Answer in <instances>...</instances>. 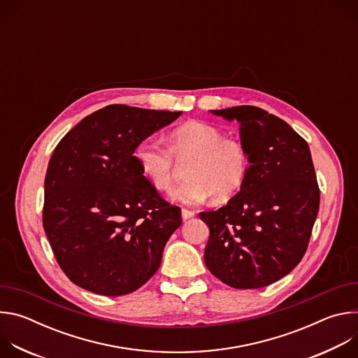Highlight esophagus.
<instances>
[{"label": "esophagus", "mask_w": 358, "mask_h": 358, "mask_svg": "<svg viewBox=\"0 0 358 358\" xmlns=\"http://www.w3.org/2000/svg\"><path fill=\"white\" fill-rule=\"evenodd\" d=\"M194 215H195V213H194V211H191V210H187V208H182V210H181V217H182V220H184V221H187V220L192 218Z\"/></svg>", "instance_id": "obj_1"}]
</instances>
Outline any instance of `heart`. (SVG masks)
I'll list each match as a JSON object with an SVG mask.
<instances>
[{
  "label": "heart",
  "mask_w": 358,
  "mask_h": 358,
  "mask_svg": "<svg viewBox=\"0 0 358 358\" xmlns=\"http://www.w3.org/2000/svg\"><path fill=\"white\" fill-rule=\"evenodd\" d=\"M169 148L156 138L143 140L134 157L145 180L159 191H169L185 164L187 176L170 192L171 201L181 206H198L214 195L232 198L245 184L250 159L246 145L236 137H225L208 123L192 120L176 127L167 136Z\"/></svg>",
  "instance_id": "b5f03b06"
}]
</instances>
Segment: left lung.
I'll use <instances>...</instances> for the list:
<instances>
[{
	"label": "left lung",
	"mask_w": 358,
	"mask_h": 358,
	"mask_svg": "<svg viewBox=\"0 0 358 358\" xmlns=\"http://www.w3.org/2000/svg\"><path fill=\"white\" fill-rule=\"evenodd\" d=\"M239 123L250 167L225 207L199 213L210 228V272L235 289L268 286L301 261L319 213L309 144L286 122L255 106L211 110Z\"/></svg>",
	"instance_id": "1"
}]
</instances>
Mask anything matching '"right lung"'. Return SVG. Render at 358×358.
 I'll return each mask as SVG.
<instances>
[{"mask_svg": "<svg viewBox=\"0 0 358 358\" xmlns=\"http://www.w3.org/2000/svg\"><path fill=\"white\" fill-rule=\"evenodd\" d=\"M180 115L110 105L86 116L54 150L42 221L61 269L75 285L122 296L160 268L181 210L145 180L134 151Z\"/></svg>", "mask_w": 358, "mask_h": 358, "instance_id": "right-lung-1", "label": "right lung"}]
</instances>
